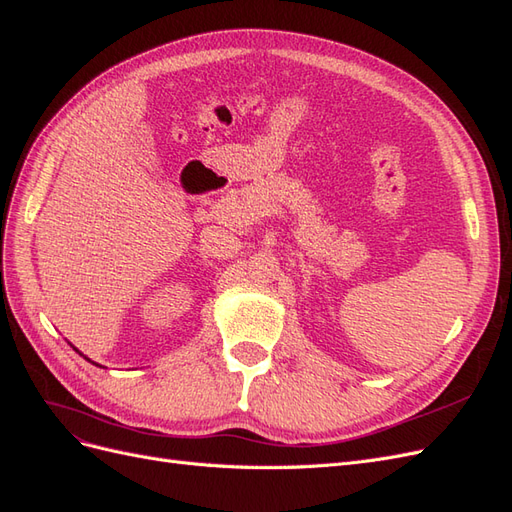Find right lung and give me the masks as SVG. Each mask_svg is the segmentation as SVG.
<instances>
[{
    "instance_id": "obj_1",
    "label": "right lung",
    "mask_w": 512,
    "mask_h": 512,
    "mask_svg": "<svg viewBox=\"0 0 512 512\" xmlns=\"http://www.w3.org/2000/svg\"><path fill=\"white\" fill-rule=\"evenodd\" d=\"M72 349H75V352H79L77 347H72ZM79 354H81V352H79ZM81 356H83V354H81ZM83 358H85V360H90V358H87V356H83ZM90 362H92V360H90ZM92 364H96V362H92ZM96 367H100V364H96Z\"/></svg>"
}]
</instances>
